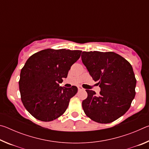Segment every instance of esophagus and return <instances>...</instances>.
I'll return each instance as SVG.
<instances>
[{"label":"esophagus","instance_id":"esophagus-1","mask_svg":"<svg viewBox=\"0 0 149 149\" xmlns=\"http://www.w3.org/2000/svg\"><path fill=\"white\" fill-rule=\"evenodd\" d=\"M77 88H78V90L79 91H81V90H84V88H83L81 86H78L77 87Z\"/></svg>","mask_w":149,"mask_h":149}]
</instances>
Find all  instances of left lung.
Here are the masks:
<instances>
[{
  "label": "left lung",
  "mask_w": 149,
  "mask_h": 149,
  "mask_svg": "<svg viewBox=\"0 0 149 149\" xmlns=\"http://www.w3.org/2000/svg\"><path fill=\"white\" fill-rule=\"evenodd\" d=\"M82 62L100 91L88 90L82 102L85 114L100 123H108L123 116L135 96L136 81L130 63L114 52H83Z\"/></svg>",
  "instance_id": "obj_1"
}]
</instances>
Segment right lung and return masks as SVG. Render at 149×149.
Returning <instances> with one entry per match:
<instances>
[{
	"instance_id": "right-lung-1",
	"label": "right lung",
	"mask_w": 149,
	"mask_h": 149,
	"mask_svg": "<svg viewBox=\"0 0 149 149\" xmlns=\"http://www.w3.org/2000/svg\"><path fill=\"white\" fill-rule=\"evenodd\" d=\"M81 50L47 49L30 56L19 80L21 100L36 119L50 122L62 116L76 94L77 87H60Z\"/></svg>"
}]
</instances>
